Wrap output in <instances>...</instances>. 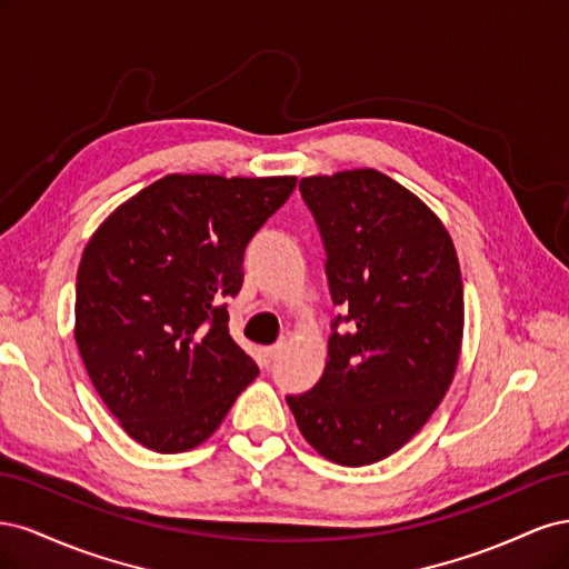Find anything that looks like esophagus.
Listing matches in <instances>:
<instances>
[{
	"instance_id": "obj_1",
	"label": "esophagus",
	"mask_w": 569,
	"mask_h": 569,
	"mask_svg": "<svg viewBox=\"0 0 569 569\" xmlns=\"http://www.w3.org/2000/svg\"><path fill=\"white\" fill-rule=\"evenodd\" d=\"M287 349V341H278V343H272V347H268V349H263V363L266 366H270L272 360H278L280 358V353Z\"/></svg>"
}]
</instances>
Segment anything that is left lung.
<instances>
[{"label":"left lung","mask_w":569,"mask_h":569,"mask_svg":"<svg viewBox=\"0 0 569 569\" xmlns=\"http://www.w3.org/2000/svg\"><path fill=\"white\" fill-rule=\"evenodd\" d=\"M299 189L347 316L332 322L318 385L287 403L322 458L360 468L416 437L453 382L465 325L458 253L439 216L380 170L311 176Z\"/></svg>","instance_id":"left-lung-1"}]
</instances>
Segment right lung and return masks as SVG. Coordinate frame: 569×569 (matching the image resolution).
<instances>
[{"instance_id": "1", "label": "right lung", "mask_w": 569, "mask_h": 569, "mask_svg": "<svg viewBox=\"0 0 569 569\" xmlns=\"http://www.w3.org/2000/svg\"><path fill=\"white\" fill-rule=\"evenodd\" d=\"M295 176L170 173L101 222L82 251L76 343L128 437L157 453L209 439L258 375L226 299L244 249L295 192Z\"/></svg>"}]
</instances>
